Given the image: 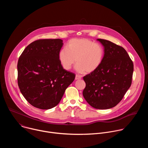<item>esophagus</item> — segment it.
I'll use <instances>...</instances> for the list:
<instances>
[{
  "label": "esophagus",
  "instance_id": "obj_1",
  "mask_svg": "<svg viewBox=\"0 0 148 148\" xmlns=\"http://www.w3.org/2000/svg\"><path fill=\"white\" fill-rule=\"evenodd\" d=\"M81 79V77L78 75H75V80H79Z\"/></svg>",
  "mask_w": 148,
  "mask_h": 148
}]
</instances>
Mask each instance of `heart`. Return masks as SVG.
I'll return each mask as SVG.
<instances>
[{
    "mask_svg": "<svg viewBox=\"0 0 148 148\" xmlns=\"http://www.w3.org/2000/svg\"><path fill=\"white\" fill-rule=\"evenodd\" d=\"M104 57V49L98 44L86 38H73L58 53L62 68L70 70L77 62L76 71L79 73H92L101 66Z\"/></svg>",
    "mask_w": 148,
    "mask_h": 148,
    "instance_id": "b5f03b06",
    "label": "heart"
}]
</instances>
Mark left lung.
Here are the masks:
<instances>
[{
	"label": "left lung",
	"mask_w": 148,
	"mask_h": 148,
	"mask_svg": "<svg viewBox=\"0 0 148 148\" xmlns=\"http://www.w3.org/2000/svg\"><path fill=\"white\" fill-rule=\"evenodd\" d=\"M104 48L99 69L84 76L86 86L83 96L94 108L107 110L122 100L132 84L134 64L126 51L112 42L97 39Z\"/></svg>",
	"instance_id": "left-lung-1"
}]
</instances>
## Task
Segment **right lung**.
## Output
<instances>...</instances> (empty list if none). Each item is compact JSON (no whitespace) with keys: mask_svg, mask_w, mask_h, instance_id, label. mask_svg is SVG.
Segmentation results:
<instances>
[{"mask_svg":"<svg viewBox=\"0 0 148 148\" xmlns=\"http://www.w3.org/2000/svg\"><path fill=\"white\" fill-rule=\"evenodd\" d=\"M62 40L40 39L24 50L17 63V82L21 93L33 107L51 109L60 102L75 74L62 68L58 53Z\"/></svg>","mask_w":148,"mask_h":148,"instance_id":"obj_1","label":"right lung"}]
</instances>
